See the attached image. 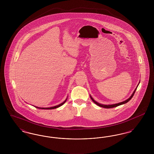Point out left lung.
I'll return each instance as SVG.
<instances>
[{
  "label": "left lung",
  "instance_id": "left-lung-1",
  "mask_svg": "<svg viewBox=\"0 0 154 154\" xmlns=\"http://www.w3.org/2000/svg\"><path fill=\"white\" fill-rule=\"evenodd\" d=\"M139 84H139H138V85H137V87L136 88V89H134V91H133V92L132 95L131 96H130L128 99H126V100H125L124 102H122L114 104H108V105H107V104H100V103H99L97 102L96 101H95V100L92 98V97L90 95V97H91V99H92V100L95 103L96 105H97V106H100V107H101L106 108V109H110V108L116 107H117L118 106H120V105H122V104H125V103L128 102H129V101L132 99V97H133V96L134 94V93H135V92H136V89L137 88L138 85H139Z\"/></svg>",
  "mask_w": 154,
  "mask_h": 154
}]
</instances>
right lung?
I'll use <instances>...</instances> for the list:
<instances>
[{"label":"right lung","mask_w":154,"mask_h":154,"mask_svg":"<svg viewBox=\"0 0 154 154\" xmlns=\"http://www.w3.org/2000/svg\"><path fill=\"white\" fill-rule=\"evenodd\" d=\"M67 99V97L66 98V100H65L63 102L57 105V106H53V107H36V106H35V107H36L37 109H44V110H51V109H57V108H58V107H59L60 106H62L66 102Z\"/></svg>","instance_id":"right-lung-1"}]
</instances>
